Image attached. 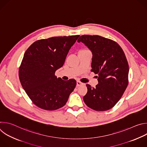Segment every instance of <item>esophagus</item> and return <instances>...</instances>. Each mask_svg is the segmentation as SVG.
I'll return each instance as SVG.
<instances>
[{"mask_svg":"<svg viewBox=\"0 0 147 147\" xmlns=\"http://www.w3.org/2000/svg\"><path fill=\"white\" fill-rule=\"evenodd\" d=\"M82 85H83V83H82L81 82H80L79 81H77V87H80V86H81Z\"/></svg>","mask_w":147,"mask_h":147,"instance_id":"34e87169","label":"esophagus"}]
</instances>
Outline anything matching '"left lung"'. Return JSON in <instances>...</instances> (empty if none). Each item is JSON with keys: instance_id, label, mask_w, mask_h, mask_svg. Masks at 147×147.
I'll return each instance as SVG.
<instances>
[{"instance_id": "8db88e82", "label": "left lung", "mask_w": 147, "mask_h": 147, "mask_svg": "<svg viewBox=\"0 0 147 147\" xmlns=\"http://www.w3.org/2000/svg\"><path fill=\"white\" fill-rule=\"evenodd\" d=\"M77 42L91 51V71L98 75L95 88L86 85L88 91L83 100L95 111H108L120 100L128 85L129 68L124 53L116 42L99 35H84Z\"/></svg>"}]
</instances>
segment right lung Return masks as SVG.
<instances>
[{"mask_svg":"<svg viewBox=\"0 0 147 147\" xmlns=\"http://www.w3.org/2000/svg\"><path fill=\"white\" fill-rule=\"evenodd\" d=\"M80 35L55 36L35 41L26 51L19 78L26 94L38 107L54 111L65 105L76 81L57 78L67 55Z\"/></svg>","mask_w":147,"mask_h":147,"instance_id":"right-lung-1","label":"right lung"}]
</instances>
